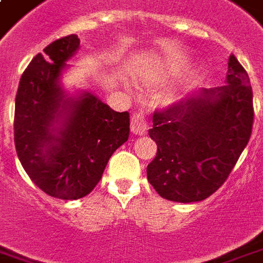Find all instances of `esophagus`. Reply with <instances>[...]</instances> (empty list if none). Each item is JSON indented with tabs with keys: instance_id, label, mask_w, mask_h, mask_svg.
I'll use <instances>...</instances> for the list:
<instances>
[{
	"instance_id": "obj_1",
	"label": "esophagus",
	"mask_w": 263,
	"mask_h": 263,
	"mask_svg": "<svg viewBox=\"0 0 263 263\" xmlns=\"http://www.w3.org/2000/svg\"><path fill=\"white\" fill-rule=\"evenodd\" d=\"M131 131L135 135H145L147 131V122L141 114H135L131 120Z\"/></svg>"
}]
</instances>
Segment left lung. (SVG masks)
<instances>
[{
	"mask_svg": "<svg viewBox=\"0 0 263 263\" xmlns=\"http://www.w3.org/2000/svg\"><path fill=\"white\" fill-rule=\"evenodd\" d=\"M252 121L250 78L231 55L224 86L201 89L153 114L149 137L157 153L146 168L151 185L168 201L206 199L246 149Z\"/></svg>",
	"mask_w": 263,
	"mask_h": 263,
	"instance_id": "8db88e82",
	"label": "left lung"
}]
</instances>
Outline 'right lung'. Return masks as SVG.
<instances>
[{
    "label": "right lung",
    "mask_w": 263,
    "mask_h": 263,
    "mask_svg": "<svg viewBox=\"0 0 263 263\" xmlns=\"http://www.w3.org/2000/svg\"><path fill=\"white\" fill-rule=\"evenodd\" d=\"M77 34L52 42L23 72L15 99V146L36 185L58 199H79L97 185L129 137V114L92 92H68L62 75L79 50Z\"/></svg>",
    "instance_id": "right-lung-1"
}]
</instances>
